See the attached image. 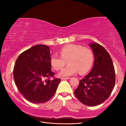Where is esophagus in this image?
Instances as JSON below:
<instances>
[{"mask_svg": "<svg viewBox=\"0 0 126 126\" xmlns=\"http://www.w3.org/2000/svg\"><path fill=\"white\" fill-rule=\"evenodd\" d=\"M70 77H62L61 80H68V79H70Z\"/></svg>", "mask_w": 126, "mask_h": 126, "instance_id": "1", "label": "esophagus"}]
</instances>
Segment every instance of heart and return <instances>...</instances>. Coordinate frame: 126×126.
Listing matches in <instances>:
<instances>
[{"instance_id":"1","label":"heart","mask_w":126,"mask_h":126,"mask_svg":"<svg viewBox=\"0 0 126 126\" xmlns=\"http://www.w3.org/2000/svg\"><path fill=\"white\" fill-rule=\"evenodd\" d=\"M60 56L51 55L50 62L55 70L61 69L68 61L69 65L59 73L61 77H67L75 75L79 71L81 74L88 72L94 62V54L92 50L79 45L70 44L63 47L60 51Z\"/></svg>"}]
</instances>
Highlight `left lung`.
I'll use <instances>...</instances> for the list:
<instances>
[{"label": "left lung", "mask_w": 126, "mask_h": 126, "mask_svg": "<svg viewBox=\"0 0 126 126\" xmlns=\"http://www.w3.org/2000/svg\"><path fill=\"white\" fill-rule=\"evenodd\" d=\"M89 46L94 54V66L90 73L80 80L75 94L82 104L96 106L111 94L115 83V72L107 51L97 43H91Z\"/></svg>", "instance_id": "obj_1"}]
</instances>
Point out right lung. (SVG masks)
<instances>
[{
	"label": "right lung",
	"instance_id": "add662e5",
	"mask_svg": "<svg viewBox=\"0 0 126 126\" xmlns=\"http://www.w3.org/2000/svg\"><path fill=\"white\" fill-rule=\"evenodd\" d=\"M49 46L37 45L22 53L13 70L14 81L22 95L31 103H44L54 95L61 79L53 77Z\"/></svg>",
	"mask_w": 126,
	"mask_h": 126
}]
</instances>
